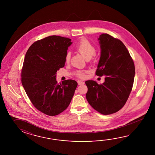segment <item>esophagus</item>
Wrapping results in <instances>:
<instances>
[{"mask_svg":"<svg viewBox=\"0 0 155 155\" xmlns=\"http://www.w3.org/2000/svg\"><path fill=\"white\" fill-rule=\"evenodd\" d=\"M84 83H85V82H84V81H81V80H78V85H83V84H84Z\"/></svg>","mask_w":155,"mask_h":155,"instance_id":"1","label":"esophagus"}]
</instances>
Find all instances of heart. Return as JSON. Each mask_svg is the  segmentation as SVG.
Wrapping results in <instances>:
<instances>
[{"instance_id": "heart-1", "label": "heart", "mask_w": 155, "mask_h": 155, "mask_svg": "<svg viewBox=\"0 0 155 155\" xmlns=\"http://www.w3.org/2000/svg\"><path fill=\"white\" fill-rule=\"evenodd\" d=\"M76 49L84 57L86 60L90 59L96 53V48L86 39H83L76 46ZM71 54L70 52L66 53L65 61L66 63L69 62ZM77 75L80 78H84L85 76V73L79 71L77 72Z\"/></svg>"}]
</instances>
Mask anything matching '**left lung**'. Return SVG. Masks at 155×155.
I'll return each mask as SVG.
<instances>
[{
  "mask_svg": "<svg viewBox=\"0 0 155 155\" xmlns=\"http://www.w3.org/2000/svg\"><path fill=\"white\" fill-rule=\"evenodd\" d=\"M100 58L96 75L105 76L99 85L87 80L86 97L94 109L103 115L117 112L125 105L131 91L135 75L134 63L121 41L107 34L98 38Z\"/></svg>",
  "mask_w": 155,
  "mask_h": 155,
  "instance_id": "left-lung-1",
  "label": "left lung"
}]
</instances>
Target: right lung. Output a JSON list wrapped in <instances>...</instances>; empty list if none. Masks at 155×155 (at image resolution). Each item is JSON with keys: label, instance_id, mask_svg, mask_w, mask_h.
<instances>
[{"label": "right lung", "instance_id": "add662e5", "mask_svg": "<svg viewBox=\"0 0 155 155\" xmlns=\"http://www.w3.org/2000/svg\"><path fill=\"white\" fill-rule=\"evenodd\" d=\"M71 40L48 36L36 41L26 52L21 71V82L33 105L40 111L55 116L69 105L78 83L67 80L58 84L56 72L65 66Z\"/></svg>", "mask_w": 155, "mask_h": 155}]
</instances>
